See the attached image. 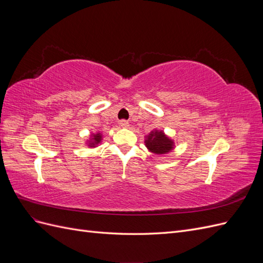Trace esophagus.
I'll list each match as a JSON object with an SVG mask.
<instances>
[{"mask_svg":"<svg viewBox=\"0 0 263 263\" xmlns=\"http://www.w3.org/2000/svg\"><path fill=\"white\" fill-rule=\"evenodd\" d=\"M119 125H121V126L123 127V128H127V127H128V126H129V123H128V122H127V121H126V119H122V121H121V122H119Z\"/></svg>","mask_w":263,"mask_h":263,"instance_id":"1","label":"esophagus"}]
</instances>
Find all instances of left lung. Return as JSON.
Returning <instances> with one entry per match:
<instances>
[{
	"label": "left lung",
	"instance_id": "8db88e82",
	"mask_svg": "<svg viewBox=\"0 0 263 263\" xmlns=\"http://www.w3.org/2000/svg\"><path fill=\"white\" fill-rule=\"evenodd\" d=\"M145 138V145L147 149L155 155H166L174 149V141L166 136L163 130L155 129Z\"/></svg>",
	"mask_w": 263,
	"mask_h": 263
}]
</instances>
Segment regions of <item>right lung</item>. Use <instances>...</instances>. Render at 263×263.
I'll use <instances>...</instances> for the list:
<instances>
[{"label":"right lung","instance_id":"right-lung-1","mask_svg":"<svg viewBox=\"0 0 263 263\" xmlns=\"http://www.w3.org/2000/svg\"><path fill=\"white\" fill-rule=\"evenodd\" d=\"M102 139H103V136H102V134H101V133L92 134V135H91V137H90V139L87 140L86 145L89 146V147H91V148H94V147H97L99 144H101Z\"/></svg>","mask_w":263,"mask_h":263}]
</instances>
